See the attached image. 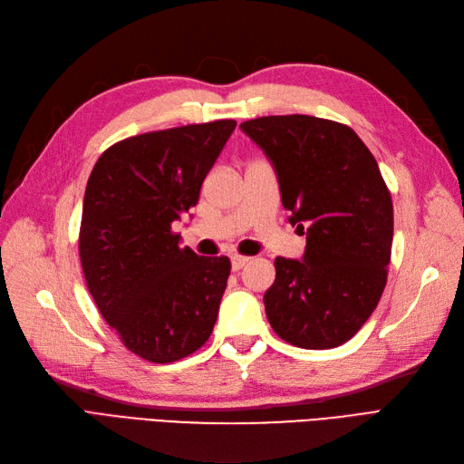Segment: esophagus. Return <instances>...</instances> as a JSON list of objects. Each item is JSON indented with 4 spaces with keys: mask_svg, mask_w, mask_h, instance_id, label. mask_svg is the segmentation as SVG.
Returning <instances> with one entry per match:
<instances>
[{
    "mask_svg": "<svg viewBox=\"0 0 464 464\" xmlns=\"http://www.w3.org/2000/svg\"><path fill=\"white\" fill-rule=\"evenodd\" d=\"M249 263V257H244V256H234L232 257V271H240L244 269V266Z\"/></svg>",
    "mask_w": 464,
    "mask_h": 464,
    "instance_id": "1",
    "label": "esophagus"
}]
</instances>
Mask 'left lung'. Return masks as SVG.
<instances>
[{
    "instance_id": "1",
    "label": "left lung",
    "mask_w": 464,
    "mask_h": 464,
    "mask_svg": "<svg viewBox=\"0 0 464 464\" xmlns=\"http://www.w3.org/2000/svg\"><path fill=\"white\" fill-rule=\"evenodd\" d=\"M240 130L273 164L288 222L305 234L302 259H275L266 319L294 346H341L387 283L392 203L373 154L348 125L314 116H265Z\"/></svg>"
}]
</instances>
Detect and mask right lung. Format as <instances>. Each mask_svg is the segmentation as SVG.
<instances>
[{
    "instance_id": "add662e5",
    "label": "right lung",
    "mask_w": 464,
    "mask_h": 464,
    "mask_svg": "<svg viewBox=\"0 0 464 464\" xmlns=\"http://www.w3.org/2000/svg\"><path fill=\"white\" fill-rule=\"evenodd\" d=\"M234 128V120H217L123 139L87 181L82 273L108 325L143 360H181L213 333L230 259L181 247L172 224L198 205Z\"/></svg>"
}]
</instances>
